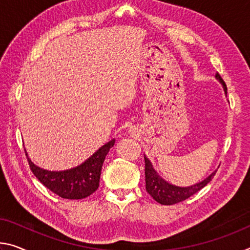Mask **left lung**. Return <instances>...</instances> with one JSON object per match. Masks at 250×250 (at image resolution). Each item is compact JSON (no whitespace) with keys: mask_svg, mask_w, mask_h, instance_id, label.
<instances>
[{"mask_svg":"<svg viewBox=\"0 0 250 250\" xmlns=\"http://www.w3.org/2000/svg\"><path fill=\"white\" fill-rule=\"evenodd\" d=\"M216 79L223 84L225 93L227 94V86H226V83L223 80V78L220 77L219 73L216 74ZM145 166L146 190L157 203L166 206L175 205L188 199L190 196L195 195L196 192L203 189L205 186H207L211 181L213 176L216 175V171H213L204 181L198 182V184L190 186V187H178V186L169 184L168 181L162 179L158 175L156 170L153 169L151 162H150V160L146 157H145Z\"/></svg>","mask_w":250,"mask_h":250,"instance_id":"obj_1","label":"left lung"}]
</instances>
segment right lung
<instances>
[{
  "label": "right lung",
  "mask_w": 250,
  "mask_h": 250,
  "mask_svg": "<svg viewBox=\"0 0 250 250\" xmlns=\"http://www.w3.org/2000/svg\"><path fill=\"white\" fill-rule=\"evenodd\" d=\"M114 142V139L109 141L82 165L64 171H49L40 168L30 160L26 151L25 154L33 175L47 189L64 199H83L98 189L102 165Z\"/></svg>",
  "instance_id": "add662e5"
}]
</instances>
